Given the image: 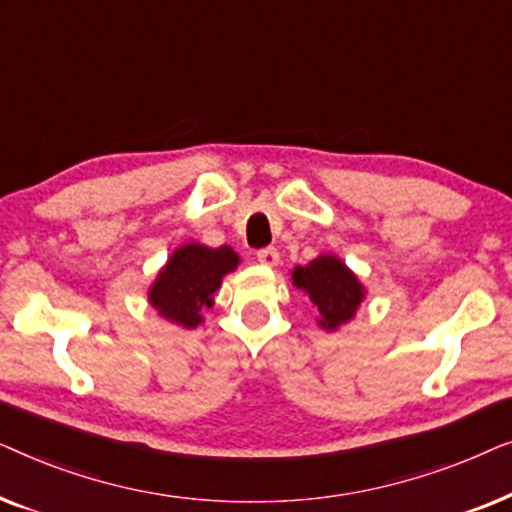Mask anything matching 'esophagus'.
<instances>
[{
	"label": "esophagus",
	"mask_w": 512,
	"mask_h": 512,
	"mask_svg": "<svg viewBox=\"0 0 512 512\" xmlns=\"http://www.w3.org/2000/svg\"><path fill=\"white\" fill-rule=\"evenodd\" d=\"M256 258H258V263L268 265V268H275V265H279V254H277L275 247L261 249V251H258V254H256Z\"/></svg>",
	"instance_id": "obj_1"
}]
</instances>
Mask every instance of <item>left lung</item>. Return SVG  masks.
I'll return each mask as SVG.
<instances>
[{
    "label": "left lung",
    "instance_id": "left-lung-1",
    "mask_svg": "<svg viewBox=\"0 0 512 512\" xmlns=\"http://www.w3.org/2000/svg\"><path fill=\"white\" fill-rule=\"evenodd\" d=\"M291 282L310 298L317 324L331 333L349 324L366 300V286L335 254H319L307 265H296Z\"/></svg>",
    "mask_w": 512,
    "mask_h": 512
}]
</instances>
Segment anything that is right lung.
Instances as JSON below:
<instances>
[{
  "mask_svg": "<svg viewBox=\"0 0 512 512\" xmlns=\"http://www.w3.org/2000/svg\"><path fill=\"white\" fill-rule=\"evenodd\" d=\"M237 265L240 256L228 244L219 249L200 242L181 244L151 282L149 303L170 324L198 328L205 321L202 310L214 305L223 277L237 270Z\"/></svg>",
  "mask_w": 512,
  "mask_h": 512,
  "instance_id": "add662e5",
  "label": "right lung"
}]
</instances>
